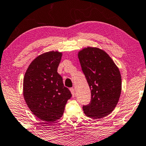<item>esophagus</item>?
Here are the masks:
<instances>
[{
  "label": "esophagus",
  "mask_w": 146,
  "mask_h": 146,
  "mask_svg": "<svg viewBox=\"0 0 146 146\" xmlns=\"http://www.w3.org/2000/svg\"><path fill=\"white\" fill-rule=\"evenodd\" d=\"M70 91L71 94H72V96H75V89H74V88H70Z\"/></svg>",
  "instance_id": "obj_1"
}]
</instances>
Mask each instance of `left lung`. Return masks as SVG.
<instances>
[{"instance_id":"1","label":"left lung","mask_w":146,"mask_h":146,"mask_svg":"<svg viewBox=\"0 0 146 146\" xmlns=\"http://www.w3.org/2000/svg\"><path fill=\"white\" fill-rule=\"evenodd\" d=\"M78 57L91 93L90 103L83 106L84 113L93 119L104 118L111 113L120 98L122 79L119 69L99 48L83 49Z\"/></svg>"}]
</instances>
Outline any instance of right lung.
<instances>
[{"instance_id": "right-lung-1", "label": "right lung", "mask_w": 146, "mask_h": 146, "mask_svg": "<svg viewBox=\"0 0 146 146\" xmlns=\"http://www.w3.org/2000/svg\"><path fill=\"white\" fill-rule=\"evenodd\" d=\"M61 56L62 53L53 51L39 55L24 75L23 93L26 104L35 116L46 122L62 116L65 104L72 96L57 73Z\"/></svg>"}]
</instances>
